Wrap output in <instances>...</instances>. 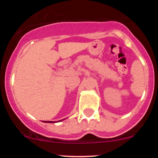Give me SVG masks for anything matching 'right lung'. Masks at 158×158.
<instances>
[{"label": "right lung", "instance_id": "obj_1", "mask_svg": "<svg viewBox=\"0 0 158 158\" xmlns=\"http://www.w3.org/2000/svg\"><path fill=\"white\" fill-rule=\"evenodd\" d=\"M64 119H61V120H59V121H62V120H64ZM59 121H57V122H59ZM45 122H48V123H54V122H56V121H45Z\"/></svg>", "mask_w": 158, "mask_h": 158}]
</instances>
